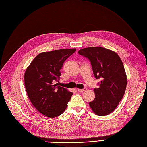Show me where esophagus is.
Instances as JSON below:
<instances>
[{"label": "esophagus", "instance_id": "1", "mask_svg": "<svg viewBox=\"0 0 147 147\" xmlns=\"http://www.w3.org/2000/svg\"><path fill=\"white\" fill-rule=\"evenodd\" d=\"M87 90L86 88H84L82 89H80V88H78V91L80 92H84V91H86Z\"/></svg>", "mask_w": 147, "mask_h": 147}]
</instances>
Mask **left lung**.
Returning a JSON list of instances; mask_svg holds the SVG:
<instances>
[{
  "label": "left lung",
  "mask_w": 147,
  "mask_h": 147,
  "mask_svg": "<svg viewBox=\"0 0 147 147\" xmlns=\"http://www.w3.org/2000/svg\"><path fill=\"white\" fill-rule=\"evenodd\" d=\"M80 55L88 58L96 79H101L99 87L94 89L95 98L89 106L99 116L107 115L117 107L124 94L127 75L118 55L102 47L81 49Z\"/></svg>",
  "instance_id": "1"
}]
</instances>
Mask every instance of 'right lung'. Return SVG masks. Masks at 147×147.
<instances>
[{
    "label": "right lung",
    "instance_id": "obj_1",
    "mask_svg": "<svg viewBox=\"0 0 147 147\" xmlns=\"http://www.w3.org/2000/svg\"><path fill=\"white\" fill-rule=\"evenodd\" d=\"M75 51L65 48L40 53L26 69L24 79L27 96L34 107L46 117L61 115L71 100L73 93L54 82L59 81L65 61Z\"/></svg>",
    "mask_w": 147,
    "mask_h": 147
}]
</instances>
